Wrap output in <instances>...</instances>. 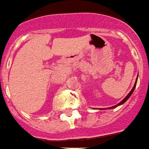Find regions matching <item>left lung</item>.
Returning a JSON list of instances; mask_svg holds the SVG:
<instances>
[{
  "instance_id": "left-lung-1",
  "label": "left lung",
  "mask_w": 149,
  "mask_h": 149,
  "mask_svg": "<svg viewBox=\"0 0 149 149\" xmlns=\"http://www.w3.org/2000/svg\"><path fill=\"white\" fill-rule=\"evenodd\" d=\"M137 79H138V75H137V77H136V82H135V85H134V86H133L132 89L130 91V93H129L127 95V96L123 98V99L122 100L121 102H119V103H118L117 105H115V106H114V107H108V109H114V108H116L117 107H118V106H121V105H123V103H125L127 101V99H128L130 97L132 96V93L134 92V90H135V89H136V83H137ZM101 110H106V108H102Z\"/></svg>"
}]
</instances>
